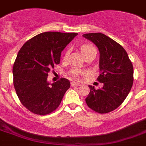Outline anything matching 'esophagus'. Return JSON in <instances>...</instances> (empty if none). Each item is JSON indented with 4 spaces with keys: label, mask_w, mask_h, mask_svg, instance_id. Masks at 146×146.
<instances>
[{
    "label": "esophagus",
    "mask_w": 146,
    "mask_h": 146,
    "mask_svg": "<svg viewBox=\"0 0 146 146\" xmlns=\"http://www.w3.org/2000/svg\"><path fill=\"white\" fill-rule=\"evenodd\" d=\"M78 86H80V84L76 83V82H71V87H78Z\"/></svg>",
    "instance_id": "34e87169"
}]
</instances>
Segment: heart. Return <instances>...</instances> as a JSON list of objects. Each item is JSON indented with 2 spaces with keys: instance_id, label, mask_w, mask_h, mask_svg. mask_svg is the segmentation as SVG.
<instances>
[{
  "instance_id": "1",
  "label": "heart",
  "mask_w": 146,
  "mask_h": 146,
  "mask_svg": "<svg viewBox=\"0 0 146 146\" xmlns=\"http://www.w3.org/2000/svg\"><path fill=\"white\" fill-rule=\"evenodd\" d=\"M94 48H95L94 47L92 46V45H84L82 47L81 50H82V54H85L86 52L88 51V50H92V49H94ZM78 73H79V71H78V70H74L72 71V75H73L74 77H76L78 75Z\"/></svg>"
}]
</instances>
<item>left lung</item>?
Segmentation results:
<instances>
[{"label": "left lung", "mask_w": 146, "mask_h": 146, "mask_svg": "<svg viewBox=\"0 0 146 146\" xmlns=\"http://www.w3.org/2000/svg\"><path fill=\"white\" fill-rule=\"evenodd\" d=\"M82 36L98 49L100 75L98 81L104 84L98 90L89 85L90 92L86 103L96 112L107 113L117 109L129 95L134 81L133 65L125 49L106 35L90 33Z\"/></svg>", "instance_id": "obj_1"}]
</instances>
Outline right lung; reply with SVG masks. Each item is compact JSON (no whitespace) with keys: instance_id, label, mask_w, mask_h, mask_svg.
Listing matches in <instances>:
<instances>
[{"instance_id":"1","label":"right lung","mask_w":146,"mask_h":146,"mask_svg":"<svg viewBox=\"0 0 146 146\" xmlns=\"http://www.w3.org/2000/svg\"><path fill=\"white\" fill-rule=\"evenodd\" d=\"M77 35L43 32L26 42L19 50L12 70L14 86L20 102L33 113L44 115L54 111L70 87L66 78L51 84L48 76L54 64L60 62L62 51Z\"/></svg>"}]
</instances>
